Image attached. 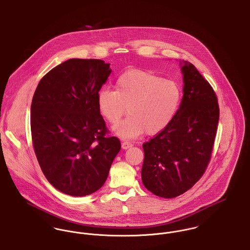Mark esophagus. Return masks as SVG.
I'll list each match as a JSON object with an SVG mask.
<instances>
[{"instance_id":"esophagus-1","label":"esophagus","mask_w":250,"mask_h":250,"mask_svg":"<svg viewBox=\"0 0 250 250\" xmlns=\"http://www.w3.org/2000/svg\"><path fill=\"white\" fill-rule=\"evenodd\" d=\"M132 146H133L132 143H130V142H128V141H125V142L122 143V148H123L124 150H126V149H128V148H131Z\"/></svg>"}]
</instances>
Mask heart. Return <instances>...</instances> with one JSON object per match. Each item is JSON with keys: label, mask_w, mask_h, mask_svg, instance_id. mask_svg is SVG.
Instances as JSON below:
<instances>
[{"label": "heart", "mask_w": 250, "mask_h": 250, "mask_svg": "<svg viewBox=\"0 0 250 250\" xmlns=\"http://www.w3.org/2000/svg\"><path fill=\"white\" fill-rule=\"evenodd\" d=\"M182 100L180 86L173 80L142 69H129L121 74L115 91L102 89L98 95L100 115L125 138L136 137L146 131L149 135L163 131L175 118Z\"/></svg>", "instance_id": "heart-1"}]
</instances>
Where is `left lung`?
Here are the masks:
<instances>
[{"instance_id":"left-lung-1","label":"left lung","mask_w":250,"mask_h":250,"mask_svg":"<svg viewBox=\"0 0 250 250\" xmlns=\"http://www.w3.org/2000/svg\"><path fill=\"white\" fill-rule=\"evenodd\" d=\"M184 96L171 124L143 144L142 182L156 196L177 197L204 175L213 149L219 120L216 95L188 61L182 66Z\"/></svg>"}]
</instances>
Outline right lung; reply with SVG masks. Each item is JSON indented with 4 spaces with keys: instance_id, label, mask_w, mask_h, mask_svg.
<instances>
[{
    "instance_id": "obj_1",
    "label": "right lung",
    "mask_w": 250,
    "mask_h": 250,
    "mask_svg": "<svg viewBox=\"0 0 250 250\" xmlns=\"http://www.w3.org/2000/svg\"><path fill=\"white\" fill-rule=\"evenodd\" d=\"M98 59H70L40 81L31 106V132L40 166L51 185L86 196L104 185L121 150L98 108V95L111 73Z\"/></svg>"
}]
</instances>
